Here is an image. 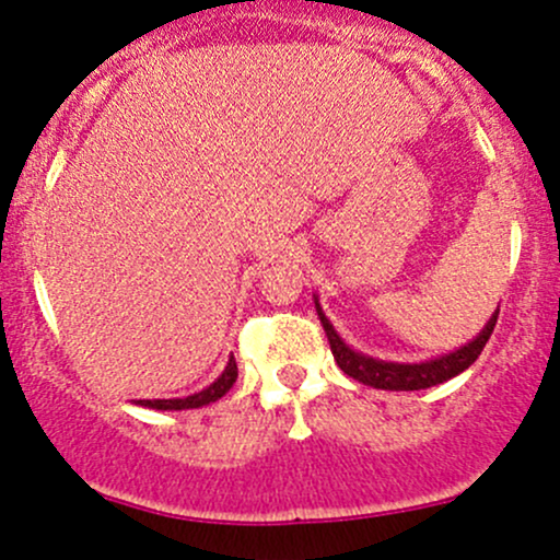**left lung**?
Masks as SVG:
<instances>
[{"mask_svg":"<svg viewBox=\"0 0 560 560\" xmlns=\"http://www.w3.org/2000/svg\"><path fill=\"white\" fill-rule=\"evenodd\" d=\"M314 306H317L319 323H323L325 336L330 341V351L336 357L338 368L349 375V378L364 383V386L373 388H383V392H420V388H431L439 386V383L455 378L460 375L463 370H468L470 364L479 360L481 349L487 347L489 336H492L494 325H498V314L500 306L494 310L489 323L483 325L479 336L474 341H468L466 347L450 351V354L433 357V360L425 362H386V360H375V357L362 354V351L351 349L338 330L332 328V323L325 317L323 306H319L317 296H314Z\"/></svg>","mask_w":560,"mask_h":560,"instance_id":"obj_1","label":"left lung"}]
</instances>
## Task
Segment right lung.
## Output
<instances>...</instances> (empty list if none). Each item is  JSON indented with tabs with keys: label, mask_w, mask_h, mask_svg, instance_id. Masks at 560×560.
<instances>
[{
	"label": "right lung",
	"mask_w": 560,
	"mask_h": 560,
	"mask_svg": "<svg viewBox=\"0 0 560 560\" xmlns=\"http://www.w3.org/2000/svg\"><path fill=\"white\" fill-rule=\"evenodd\" d=\"M235 381H237V362L235 357H230L228 368L222 370V375H219L211 386H206L203 392L190 394V397H182V399H140L137 405L150 407V410H196V407L211 405V401L222 399Z\"/></svg>",
	"instance_id": "right-lung-1"
}]
</instances>
